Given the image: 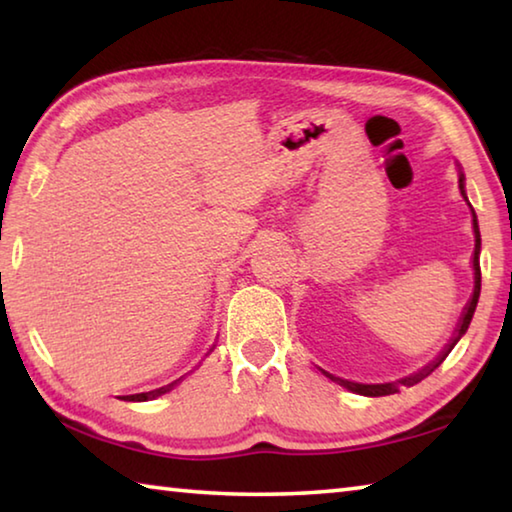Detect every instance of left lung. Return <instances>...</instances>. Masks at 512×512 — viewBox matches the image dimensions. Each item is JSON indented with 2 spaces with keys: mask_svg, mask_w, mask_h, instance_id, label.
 I'll use <instances>...</instances> for the list:
<instances>
[{
  "mask_svg": "<svg viewBox=\"0 0 512 512\" xmlns=\"http://www.w3.org/2000/svg\"><path fill=\"white\" fill-rule=\"evenodd\" d=\"M458 187H461V194H463V198L467 201V196H465V189H463V173H461V178H458ZM472 223H474V239H476V244H474V293H472V300H470V305L465 307V314H463V320H461V325H458V332H456V336L452 339V343L447 345L445 348V352L440 354V357L433 361V363H429L427 368L424 370H420L418 375H411V377H406V379H402V381H391V384H354V381H348V379H341V377H332V375H325L327 377H332L334 381H339L341 386H345L348 388V391H352V393H361V395H370V397H381V395H393V393H400V386H413V384H418L420 379H424L427 375H431L433 370H436L440 363L445 361V357L449 352H452V348L454 345L458 343V339H461V336L467 332V327H470V320H472V316H474V309H476V302H479V293H481V266H479V253H481V232H479V223H476V214H474V210H472Z\"/></svg>",
  "mask_w": 512,
  "mask_h": 512,
  "instance_id": "obj_1",
  "label": "left lung"
}]
</instances>
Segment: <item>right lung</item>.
<instances>
[{
    "instance_id": "add662e5",
    "label": "right lung",
    "mask_w": 512,
    "mask_h": 512,
    "mask_svg": "<svg viewBox=\"0 0 512 512\" xmlns=\"http://www.w3.org/2000/svg\"><path fill=\"white\" fill-rule=\"evenodd\" d=\"M173 384H176V381H173ZM173 384H169V386H162V388H155V391H149V393H140V395H126L124 400H128V402H146V400H153V397H158V395H162V393L171 391Z\"/></svg>"
}]
</instances>
